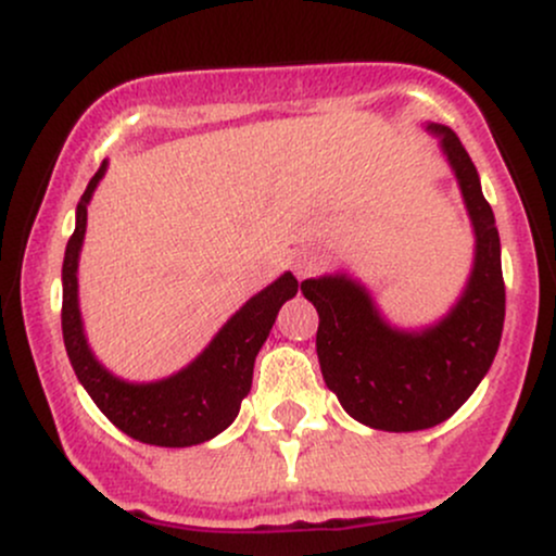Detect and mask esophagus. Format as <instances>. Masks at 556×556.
<instances>
[{
  "label": "esophagus",
  "mask_w": 556,
  "mask_h": 556,
  "mask_svg": "<svg viewBox=\"0 0 556 556\" xmlns=\"http://www.w3.org/2000/svg\"><path fill=\"white\" fill-rule=\"evenodd\" d=\"M324 269V256L314 248H303V251L298 253L295 261H292V271H295L298 279H305V277H314Z\"/></svg>",
  "instance_id": "obj_1"
}]
</instances>
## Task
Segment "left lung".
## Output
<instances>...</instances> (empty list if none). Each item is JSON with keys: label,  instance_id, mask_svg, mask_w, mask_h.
<instances>
[{"label": "left lung", "instance_id": "left-lung-1", "mask_svg": "<svg viewBox=\"0 0 556 556\" xmlns=\"http://www.w3.org/2000/svg\"><path fill=\"white\" fill-rule=\"evenodd\" d=\"M429 130L442 140L476 232L473 271L455 308L429 329L402 331L389 327L366 287L344 274L300 285L318 311L324 381L350 416L379 431H420L455 416L494 363L504 327L494 212L460 138L444 125Z\"/></svg>", "mask_w": 556, "mask_h": 556}]
</instances>
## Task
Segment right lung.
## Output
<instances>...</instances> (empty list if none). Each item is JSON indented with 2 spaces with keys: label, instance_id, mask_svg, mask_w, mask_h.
Listing matches in <instances>:
<instances>
[{
  "label": "right lung",
  "instance_id": "1",
  "mask_svg": "<svg viewBox=\"0 0 556 556\" xmlns=\"http://www.w3.org/2000/svg\"><path fill=\"white\" fill-rule=\"evenodd\" d=\"M106 172V162L88 182L75 212V232L62 264V337L78 381L99 410L127 437L154 446H193L208 442L238 418L251 392L253 363L277 321L279 308L295 298L298 279L285 271L235 314L212 344L182 371L151 384H130L93 358L83 334L78 308V256L86 238L88 201Z\"/></svg>",
  "mask_w": 556,
  "mask_h": 556
}]
</instances>
